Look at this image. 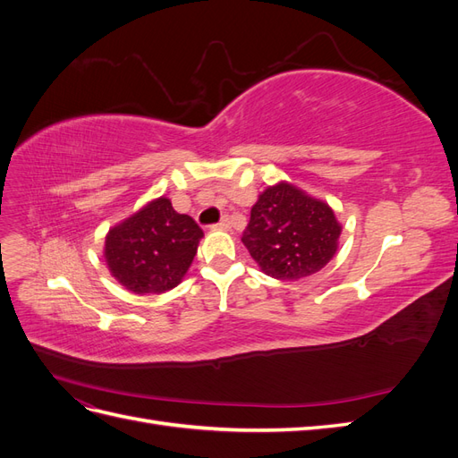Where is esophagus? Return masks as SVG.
Wrapping results in <instances>:
<instances>
[{
	"label": "esophagus",
	"mask_w": 458,
	"mask_h": 458,
	"mask_svg": "<svg viewBox=\"0 0 458 458\" xmlns=\"http://www.w3.org/2000/svg\"><path fill=\"white\" fill-rule=\"evenodd\" d=\"M229 227H231V219H229L227 216L221 217L219 224H217V225H214V229H221V231H227Z\"/></svg>",
	"instance_id": "esophagus-1"
}]
</instances>
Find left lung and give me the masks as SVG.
<instances>
[{
  "mask_svg": "<svg viewBox=\"0 0 458 458\" xmlns=\"http://www.w3.org/2000/svg\"><path fill=\"white\" fill-rule=\"evenodd\" d=\"M340 233V221L325 200L279 182L259 192L242 242L263 273L300 281L335 258Z\"/></svg>",
  "mask_w": 458,
  "mask_h": 458,
  "instance_id": "8db88e82",
  "label": "left lung"
}]
</instances>
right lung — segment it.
I'll list each match as a JSON object with an SVG mask.
<instances>
[{"instance_id": "1", "label": "right lung", "mask_w": 458, "mask_h": 458, "mask_svg": "<svg viewBox=\"0 0 458 458\" xmlns=\"http://www.w3.org/2000/svg\"><path fill=\"white\" fill-rule=\"evenodd\" d=\"M202 237L195 219L160 197L108 229L105 261L130 293L164 294L183 281Z\"/></svg>"}]
</instances>
